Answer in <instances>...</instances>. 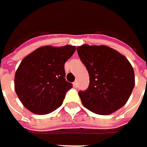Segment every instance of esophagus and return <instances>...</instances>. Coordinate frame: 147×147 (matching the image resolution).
<instances>
[{
	"label": "esophagus",
	"mask_w": 147,
	"mask_h": 147,
	"mask_svg": "<svg viewBox=\"0 0 147 147\" xmlns=\"http://www.w3.org/2000/svg\"><path fill=\"white\" fill-rule=\"evenodd\" d=\"M73 87L74 88H77V87H78V82H77V81H75V82H74Z\"/></svg>",
	"instance_id": "34e87169"
}]
</instances>
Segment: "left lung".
Listing matches in <instances>:
<instances>
[{
	"instance_id": "1",
	"label": "left lung",
	"mask_w": 147,
	"mask_h": 147,
	"mask_svg": "<svg viewBox=\"0 0 147 147\" xmlns=\"http://www.w3.org/2000/svg\"><path fill=\"white\" fill-rule=\"evenodd\" d=\"M78 55L89 74V86L78 94L90 111L109 115L123 107L134 87L131 64L119 52L107 46L77 47Z\"/></svg>"
}]
</instances>
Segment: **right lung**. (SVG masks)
<instances>
[{
  "instance_id": "1",
  "label": "right lung",
  "mask_w": 147,
  "mask_h": 147,
  "mask_svg": "<svg viewBox=\"0 0 147 147\" xmlns=\"http://www.w3.org/2000/svg\"><path fill=\"white\" fill-rule=\"evenodd\" d=\"M76 47L44 46L27 55L14 77L15 92L30 111L43 115L59 108L72 84L65 81V63Z\"/></svg>"
}]
</instances>
